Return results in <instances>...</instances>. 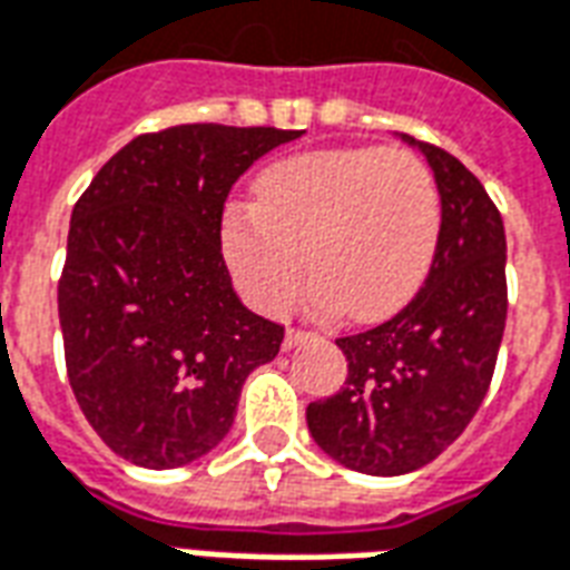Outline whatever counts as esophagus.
I'll return each instance as SVG.
<instances>
[{
	"mask_svg": "<svg viewBox=\"0 0 570 570\" xmlns=\"http://www.w3.org/2000/svg\"><path fill=\"white\" fill-rule=\"evenodd\" d=\"M307 338H314V332H305V328H286L284 347L293 350V347H298V344H305Z\"/></svg>",
	"mask_w": 570,
	"mask_h": 570,
	"instance_id": "obj_1",
	"label": "esophagus"
}]
</instances>
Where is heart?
<instances>
[{
  "label": "heart",
  "instance_id": "obj_1",
  "mask_svg": "<svg viewBox=\"0 0 570 570\" xmlns=\"http://www.w3.org/2000/svg\"><path fill=\"white\" fill-rule=\"evenodd\" d=\"M441 220V189L420 156L341 147L265 168L256 202L226 208L220 242L232 277L263 314H284L311 265L314 311L377 323L423 286Z\"/></svg>",
  "mask_w": 570,
  "mask_h": 570
}]
</instances>
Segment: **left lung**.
<instances>
[{"label": "left lung", "instance_id": "1", "mask_svg": "<svg viewBox=\"0 0 570 570\" xmlns=\"http://www.w3.org/2000/svg\"><path fill=\"white\" fill-rule=\"evenodd\" d=\"M435 171L444 220L435 259L407 305L338 338L347 381L307 404V429L344 468L395 478L453 444L489 390L508 320L504 223L456 156L402 135Z\"/></svg>", "mask_w": 570, "mask_h": 570}]
</instances>
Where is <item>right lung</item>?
<instances>
[{
	"label": "right lung",
	"instance_id": "add662e5",
	"mask_svg": "<svg viewBox=\"0 0 570 570\" xmlns=\"http://www.w3.org/2000/svg\"><path fill=\"white\" fill-rule=\"evenodd\" d=\"M302 132L184 124L132 138L71 210L60 305L66 371L117 456L180 468L220 444L284 326L242 305L220 250L244 171Z\"/></svg>",
	"mask_w": 570,
	"mask_h": 570
}]
</instances>
